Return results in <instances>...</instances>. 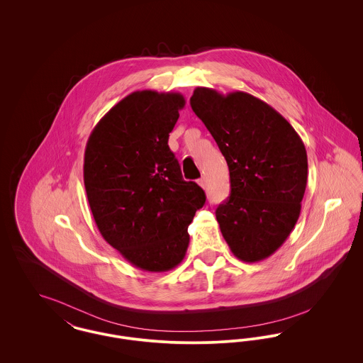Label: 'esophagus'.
I'll return each mask as SVG.
<instances>
[{"label":"esophagus","mask_w":363,"mask_h":363,"mask_svg":"<svg viewBox=\"0 0 363 363\" xmlns=\"http://www.w3.org/2000/svg\"><path fill=\"white\" fill-rule=\"evenodd\" d=\"M197 184L203 188V189H206V186H207V181H206V178L203 177V178H200L199 181H197Z\"/></svg>","instance_id":"obj_1"}]
</instances>
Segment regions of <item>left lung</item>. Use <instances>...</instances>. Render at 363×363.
<instances>
[{
    "label": "left lung",
    "mask_w": 363,
    "mask_h": 363,
    "mask_svg": "<svg viewBox=\"0 0 363 363\" xmlns=\"http://www.w3.org/2000/svg\"><path fill=\"white\" fill-rule=\"evenodd\" d=\"M190 106L228 166L231 191L216 209L223 238L241 261L269 257L301 213L308 182L303 141L274 107L247 92L197 86Z\"/></svg>",
    "instance_id": "obj_1"
}]
</instances>
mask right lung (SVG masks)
Masks as SVG:
<instances>
[{
    "label": "right lung",
    "instance_id": "right-lung-1",
    "mask_svg": "<svg viewBox=\"0 0 363 363\" xmlns=\"http://www.w3.org/2000/svg\"><path fill=\"white\" fill-rule=\"evenodd\" d=\"M185 98L136 91L113 106L86 141L84 185L104 241L136 268L166 272L189 246L188 225L206 193L182 178L169 136Z\"/></svg>",
    "mask_w": 363,
    "mask_h": 363
}]
</instances>
